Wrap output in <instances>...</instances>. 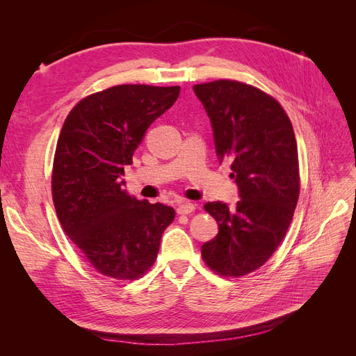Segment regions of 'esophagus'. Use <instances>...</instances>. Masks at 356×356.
Segmentation results:
<instances>
[{
  "label": "esophagus",
  "instance_id": "34e87169",
  "mask_svg": "<svg viewBox=\"0 0 356 356\" xmlns=\"http://www.w3.org/2000/svg\"><path fill=\"white\" fill-rule=\"evenodd\" d=\"M195 209H196V204H195V203L184 202V203L178 204L177 212H178L179 215H188V213H191V212H195Z\"/></svg>",
  "mask_w": 356,
  "mask_h": 356
}]
</instances>
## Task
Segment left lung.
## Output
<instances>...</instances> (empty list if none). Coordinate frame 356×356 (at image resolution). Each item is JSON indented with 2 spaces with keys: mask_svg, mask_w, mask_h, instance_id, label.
Listing matches in <instances>:
<instances>
[{
  "mask_svg": "<svg viewBox=\"0 0 356 356\" xmlns=\"http://www.w3.org/2000/svg\"><path fill=\"white\" fill-rule=\"evenodd\" d=\"M207 110L220 161H232L241 200L208 202L218 234L202 246L203 261L221 276L261 267L285 238L300 195L293 124L273 96L236 80L193 86Z\"/></svg>",
  "mask_w": 356,
  "mask_h": 356,
  "instance_id": "1",
  "label": "left lung"
}]
</instances>
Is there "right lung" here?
Instances as JSON below:
<instances>
[{
  "mask_svg": "<svg viewBox=\"0 0 356 356\" xmlns=\"http://www.w3.org/2000/svg\"><path fill=\"white\" fill-rule=\"evenodd\" d=\"M179 86L120 84L86 96L70 111L56 144L51 196L59 222L96 272L117 281L145 275L174 208L129 196L124 166Z\"/></svg>",
  "mask_w": 356,
  "mask_h": 356,
  "instance_id": "1",
  "label": "right lung"
}]
</instances>
